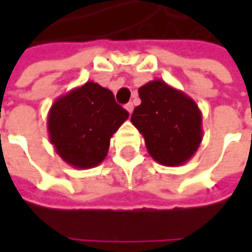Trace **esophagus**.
I'll use <instances>...</instances> for the list:
<instances>
[{
    "label": "esophagus",
    "mask_w": 252,
    "mask_h": 252,
    "mask_svg": "<svg viewBox=\"0 0 252 252\" xmlns=\"http://www.w3.org/2000/svg\"><path fill=\"white\" fill-rule=\"evenodd\" d=\"M125 108H126V111L129 112V113H131V112H133V108H134V106H133V103H127V105L125 106Z\"/></svg>",
    "instance_id": "obj_1"
}]
</instances>
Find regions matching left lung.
<instances>
[{
  "label": "left lung",
  "mask_w": 252,
  "mask_h": 252,
  "mask_svg": "<svg viewBox=\"0 0 252 252\" xmlns=\"http://www.w3.org/2000/svg\"><path fill=\"white\" fill-rule=\"evenodd\" d=\"M141 103L130 121L144 137L147 151L161 165L189 161L202 141V112L190 96L162 80L139 88Z\"/></svg>",
  "instance_id": "obj_1"
}]
</instances>
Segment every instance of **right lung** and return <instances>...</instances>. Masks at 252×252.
<instances>
[{
	"mask_svg": "<svg viewBox=\"0 0 252 252\" xmlns=\"http://www.w3.org/2000/svg\"><path fill=\"white\" fill-rule=\"evenodd\" d=\"M127 118L111 90L87 81L53 102L47 115L49 139L68 165L94 168L105 160L111 137Z\"/></svg>",
	"mask_w": 252,
	"mask_h": 252,
	"instance_id": "1",
	"label": "right lung"
}]
</instances>
